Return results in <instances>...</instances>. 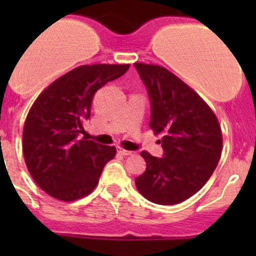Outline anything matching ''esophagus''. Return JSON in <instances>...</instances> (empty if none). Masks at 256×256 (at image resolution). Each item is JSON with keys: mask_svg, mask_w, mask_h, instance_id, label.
<instances>
[{"mask_svg": "<svg viewBox=\"0 0 256 256\" xmlns=\"http://www.w3.org/2000/svg\"><path fill=\"white\" fill-rule=\"evenodd\" d=\"M118 154H124V156H128V154H134L132 151H128V150L122 148V147H120V146L118 147Z\"/></svg>", "mask_w": 256, "mask_h": 256, "instance_id": "obj_1", "label": "esophagus"}]
</instances>
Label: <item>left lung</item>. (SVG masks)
Masks as SVG:
<instances>
[{"label": "left lung", "instance_id": "8db88e82", "mask_svg": "<svg viewBox=\"0 0 256 256\" xmlns=\"http://www.w3.org/2000/svg\"><path fill=\"white\" fill-rule=\"evenodd\" d=\"M151 100L150 128L161 135L162 158L141 152L146 171L136 177L138 192L156 204H178L207 183L223 148L216 114L194 90L164 66L134 64Z\"/></svg>", "mask_w": 256, "mask_h": 256}]
</instances>
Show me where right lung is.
I'll use <instances>...</instances> for the list:
<instances>
[{
    "label": "right lung",
    "instance_id": "right-lung-1",
    "mask_svg": "<svg viewBox=\"0 0 256 256\" xmlns=\"http://www.w3.org/2000/svg\"><path fill=\"white\" fill-rule=\"evenodd\" d=\"M128 68L130 64L80 66L54 80L30 106L23 126V156L34 182L50 197L73 202L90 194L115 157V146L80 135L95 92Z\"/></svg>",
    "mask_w": 256,
    "mask_h": 256
}]
</instances>
